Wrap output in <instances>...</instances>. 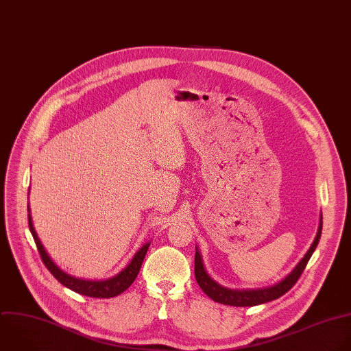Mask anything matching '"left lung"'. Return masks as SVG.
<instances>
[{
  "label": "left lung",
  "mask_w": 351,
  "mask_h": 351,
  "mask_svg": "<svg viewBox=\"0 0 351 351\" xmlns=\"http://www.w3.org/2000/svg\"><path fill=\"white\" fill-rule=\"evenodd\" d=\"M321 231H322V213L319 215V224H318V230H317V236H315L311 247L306 252V255L300 259V262L295 266V269L285 278H282L281 281H278L270 287L256 288V289L255 288L254 289H231V288L220 285L206 271V269L204 266L202 255H201L198 247H195V256H194L195 280H197L199 288L206 293V296H209L213 302H217L221 304L236 306V307H250V306H256V304L276 300L280 296H282L284 293H287L295 285V282L299 280L300 274L303 273L307 262L310 261L313 252L315 251V248L319 243Z\"/></svg>",
  "instance_id": "left-lung-1"
}]
</instances>
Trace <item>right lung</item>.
Instances as JSON below:
<instances>
[{
    "label": "right lung",
    "mask_w": 351,
    "mask_h": 351,
    "mask_svg": "<svg viewBox=\"0 0 351 351\" xmlns=\"http://www.w3.org/2000/svg\"><path fill=\"white\" fill-rule=\"evenodd\" d=\"M27 212H29V227L32 231V236L36 241V245L38 248V252L41 255V259L44 262V265L47 266V269L51 271V274L66 288L84 295V296H89V298H114L117 295L123 293L124 291H127L131 284L135 281V278L138 277V273L142 267L143 259L147 254V250L150 247V241H147L146 244H143V247L135 254V256L132 258V261L127 265L125 269H123L120 273H117L111 277L107 278H99V280H88V278H80L75 276H71L69 273H66L64 270H62L53 261L52 258L48 255V252L45 251L40 237L37 236V231L34 228L33 224V219H32V212H30V205L27 204Z\"/></svg>",
    "instance_id": "right-lung-1"
}]
</instances>
